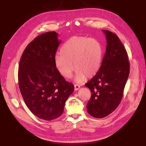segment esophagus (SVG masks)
I'll return each instance as SVG.
<instances>
[{
    "mask_svg": "<svg viewBox=\"0 0 146 146\" xmlns=\"http://www.w3.org/2000/svg\"><path fill=\"white\" fill-rule=\"evenodd\" d=\"M80 88V86L78 85H74V90H78Z\"/></svg>",
    "mask_w": 146,
    "mask_h": 146,
    "instance_id": "obj_1",
    "label": "esophagus"
}]
</instances>
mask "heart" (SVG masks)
<instances>
[{"mask_svg":"<svg viewBox=\"0 0 146 146\" xmlns=\"http://www.w3.org/2000/svg\"><path fill=\"white\" fill-rule=\"evenodd\" d=\"M103 54L102 45L98 40L73 36L61 47L60 55L55 57L54 65L57 71L67 79L72 77L75 67L77 70L75 82L81 83L86 76L90 78L96 74L101 66Z\"/></svg>","mask_w":146,"mask_h":146,"instance_id":"heart-1","label":"heart"}]
</instances>
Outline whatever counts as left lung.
<instances>
[{"label":"left lung","mask_w":146,"mask_h":146,"mask_svg":"<svg viewBox=\"0 0 146 146\" xmlns=\"http://www.w3.org/2000/svg\"><path fill=\"white\" fill-rule=\"evenodd\" d=\"M102 32L106 36V52L98 72L85 84L92 94L86 106L88 112L98 118L108 116L116 110L129 73L127 53L119 38L110 31Z\"/></svg>","instance_id":"obj_1"}]
</instances>
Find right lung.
Instances as JSON below:
<instances>
[{
	"label": "right lung",
	"instance_id": "add662e5",
	"mask_svg": "<svg viewBox=\"0 0 146 146\" xmlns=\"http://www.w3.org/2000/svg\"><path fill=\"white\" fill-rule=\"evenodd\" d=\"M58 34L47 32L36 36L22 53L18 69V85L24 102L33 114L50 121L63 113L74 85L66 81L54 65L61 41Z\"/></svg>",
	"mask_w": 146,
	"mask_h": 146
}]
</instances>
